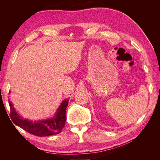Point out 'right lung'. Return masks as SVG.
Instances as JSON below:
<instances>
[{
  "mask_svg": "<svg viewBox=\"0 0 160 160\" xmlns=\"http://www.w3.org/2000/svg\"><path fill=\"white\" fill-rule=\"evenodd\" d=\"M68 102L69 99L62 101L57 109L55 115L51 118L32 122L31 120L24 119L17 112L11 101H8L12 122L28 133L38 137L49 136L61 132L66 122V109Z\"/></svg>",
  "mask_w": 160,
  "mask_h": 160,
  "instance_id": "right-lung-1",
  "label": "right lung"
}]
</instances>
